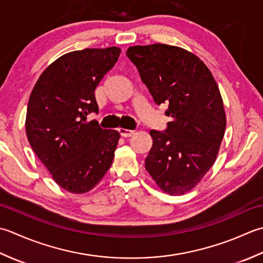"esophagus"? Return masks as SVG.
<instances>
[{
	"label": "esophagus",
	"instance_id": "esophagus-1",
	"mask_svg": "<svg viewBox=\"0 0 263 263\" xmlns=\"http://www.w3.org/2000/svg\"><path fill=\"white\" fill-rule=\"evenodd\" d=\"M135 133L134 130L130 129H125V128H119V134L122 137H130L133 134Z\"/></svg>",
	"mask_w": 263,
	"mask_h": 263
}]
</instances>
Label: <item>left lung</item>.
Instances as JSON below:
<instances>
[{
  "mask_svg": "<svg viewBox=\"0 0 263 263\" xmlns=\"http://www.w3.org/2000/svg\"><path fill=\"white\" fill-rule=\"evenodd\" d=\"M135 64L155 104H167V129L149 132L145 169L164 193L181 195L200 183L216 161L226 114L211 71L195 54L167 44L130 46Z\"/></svg>",
  "mask_w": 263,
  "mask_h": 263,
  "instance_id": "left-lung-1",
  "label": "left lung"
}]
</instances>
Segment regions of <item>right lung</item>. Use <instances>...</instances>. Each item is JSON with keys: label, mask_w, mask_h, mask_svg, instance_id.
I'll return each instance as SVG.
<instances>
[{"label": "right lung", "mask_w": 263, "mask_h": 263, "mask_svg": "<svg viewBox=\"0 0 263 263\" xmlns=\"http://www.w3.org/2000/svg\"><path fill=\"white\" fill-rule=\"evenodd\" d=\"M120 52L116 46L69 52L43 71L30 94V146L55 183L73 194L94 189L114 161L119 133L87 116L99 112L95 89Z\"/></svg>", "instance_id": "right-lung-1"}]
</instances>
